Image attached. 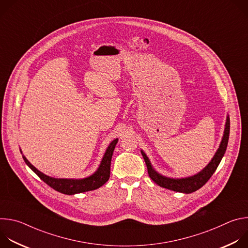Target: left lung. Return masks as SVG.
<instances>
[{
	"label": "left lung",
	"instance_id": "obj_1",
	"mask_svg": "<svg viewBox=\"0 0 248 248\" xmlns=\"http://www.w3.org/2000/svg\"><path fill=\"white\" fill-rule=\"evenodd\" d=\"M229 135H230V118L227 116L226 124H225V130L222 137V141L219 145L218 150L216 151L215 155L212 158V160L209 162V164L201 170L199 172L186 176V178H169V176L163 175L159 173L152 166L149 158L144 153L143 150H141V154H142L145 164L147 166L148 173L151 180L157 184L159 186L173 190L176 192H183V193H191L196 190H198L200 187H202L212 176L218 168L220 162L222 161V158L225 155L228 141H229Z\"/></svg>",
	"mask_w": 248,
	"mask_h": 248
}]
</instances>
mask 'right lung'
Wrapping results in <instances>:
<instances>
[{"mask_svg": "<svg viewBox=\"0 0 248 248\" xmlns=\"http://www.w3.org/2000/svg\"><path fill=\"white\" fill-rule=\"evenodd\" d=\"M119 138L114 139L112 142L109 144L108 148L106 149V152L102 158V161L98 167V169L93 172L91 175L87 176V178L83 179H56L52 178V176H49L39 170L35 168L27 159L24 155H22V158L25 162V164L36 173L39 178L46 183L49 186L54 188L55 190L67 194V195H74L77 193H81V192H86L90 190L97 189L101 187L104 184L108 182L110 178V171H111V161H112V156L115 150V147L118 143ZM20 153L21 152V149Z\"/></svg>", "mask_w": 248, "mask_h": 248, "instance_id": "1", "label": "right lung"}]
</instances>
